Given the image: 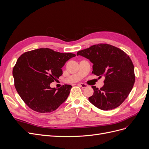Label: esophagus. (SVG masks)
Listing matches in <instances>:
<instances>
[{"instance_id":"obj_1","label":"esophagus","mask_w":149,"mask_h":149,"mask_svg":"<svg viewBox=\"0 0 149 149\" xmlns=\"http://www.w3.org/2000/svg\"><path fill=\"white\" fill-rule=\"evenodd\" d=\"M77 85H78V86H79V87H82V88H86V87H88V85H87V84H83V83L78 84Z\"/></svg>"}]
</instances>
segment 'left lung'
Here are the masks:
<instances>
[{
    "label": "left lung",
    "mask_w": 149,
    "mask_h": 149,
    "mask_svg": "<svg viewBox=\"0 0 149 149\" xmlns=\"http://www.w3.org/2000/svg\"><path fill=\"white\" fill-rule=\"evenodd\" d=\"M77 55L87 58L93 65V73L105 76L100 89L92 86L94 93L89 101L102 110L119 107L129 96L135 81L133 62L122 49L107 44H100L77 52Z\"/></svg>",
    "instance_id": "8db88e82"
}]
</instances>
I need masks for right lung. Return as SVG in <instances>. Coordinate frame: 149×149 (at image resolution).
Listing matches in <instances>:
<instances>
[{"mask_svg":"<svg viewBox=\"0 0 149 149\" xmlns=\"http://www.w3.org/2000/svg\"><path fill=\"white\" fill-rule=\"evenodd\" d=\"M73 53H62L49 48L27 52L18 58L13 70L15 86L24 102L33 110L50 113L65 101L72 86L65 84L58 89L50 83L62 74V67Z\"/></svg>","mask_w":149,"mask_h":149,"instance_id":"add662e5","label":"right lung"}]
</instances>
